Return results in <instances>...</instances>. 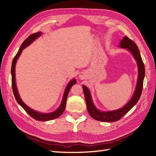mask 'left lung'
<instances>
[{
    "label": "left lung",
    "instance_id": "obj_1",
    "mask_svg": "<svg viewBox=\"0 0 156 156\" xmlns=\"http://www.w3.org/2000/svg\"><path fill=\"white\" fill-rule=\"evenodd\" d=\"M119 47L127 49L133 54L134 58L136 60L138 66V79L136 88H135L133 97L122 108L115 111H98L94 105L90 92L88 88L85 87L84 85H82L88 113L92 118L97 121L102 122H113L120 120L126 113H127L129 111H130L133 107V106L138 102L141 95L145 76V66L143 61H142L140 50H139L137 45L135 44L134 41L127 37V36H125L122 38Z\"/></svg>",
    "mask_w": 156,
    "mask_h": 156
}]
</instances>
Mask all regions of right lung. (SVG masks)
Masks as SVG:
<instances>
[{
	"instance_id": "1",
	"label": "right lung",
	"mask_w": 156,
	"mask_h": 156,
	"mask_svg": "<svg viewBox=\"0 0 156 156\" xmlns=\"http://www.w3.org/2000/svg\"><path fill=\"white\" fill-rule=\"evenodd\" d=\"M41 34H42L41 32H37V33H35V34H31V35H29V37L26 39L24 41H23L21 46L20 47V48L19 49L17 54H16L15 58H13L12 66H11L12 88V91H13V93H14L16 102H17L18 103L21 105L23 108H24V110L27 112L31 117L35 119V120H37V121H50V120H52V119L58 118L59 116H60L63 113V112H64V111L65 110V108H66V101H67V97H68V95L69 93V90H70V88H72V86L76 83V79H73V80H70V82H69L68 84L67 85V87H66V90L64 91V97H63V99H62V103H61L60 106H59L57 110L53 112H50V113H41V112H37L34 110H33V109H31V108H29L28 106L26 105L24 102L22 101L21 98L19 97L17 88H16V81H15L16 62V61H17V59L19 58L20 55H21V54L22 53L23 49L25 48L29 45H30L33 41L35 40L36 39L38 38L39 37H40Z\"/></svg>"
}]
</instances>
